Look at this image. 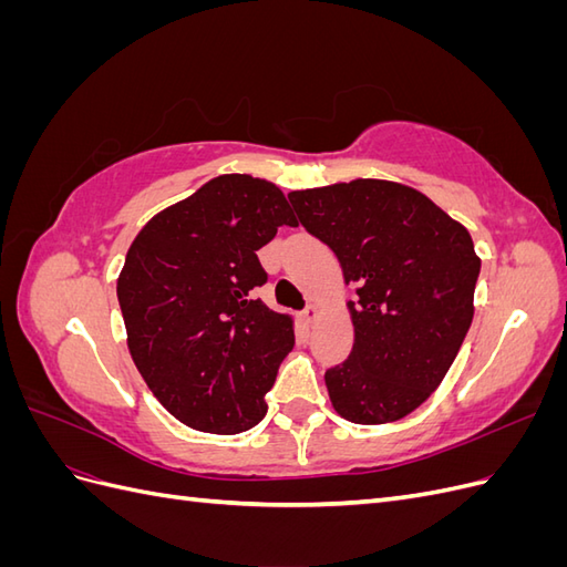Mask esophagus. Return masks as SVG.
Returning a JSON list of instances; mask_svg holds the SVG:
<instances>
[{"label":"esophagus","instance_id":"34e87169","mask_svg":"<svg viewBox=\"0 0 567 567\" xmlns=\"http://www.w3.org/2000/svg\"><path fill=\"white\" fill-rule=\"evenodd\" d=\"M319 317V310H317V305H307L305 310H302V319H305V323H315V319Z\"/></svg>","mask_w":567,"mask_h":567}]
</instances>
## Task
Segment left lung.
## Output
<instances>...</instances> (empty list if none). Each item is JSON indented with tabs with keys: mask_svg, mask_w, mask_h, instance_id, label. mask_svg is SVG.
Here are the masks:
<instances>
[{
	"mask_svg": "<svg viewBox=\"0 0 567 567\" xmlns=\"http://www.w3.org/2000/svg\"><path fill=\"white\" fill-rule=\"evenodd\" d=\"M288 200L357 286L352 352L323 373L333 409L362 425L404 419L437 390L471 329L480 257L468 229L416 188L385 179L305 188Z\"/></svg>",
	"mask_w": 567,
	"mask_h": 567,
	"instance_id": "obj_1",
	"label": "left lung"
}]
</instances>
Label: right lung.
I'll use <instances>...</instances> for the list:
<instances>
[{"label": "right lung", "mask_w": 567, "mask_h": 567, "mask_svg": "<svg viewBox=\"0 0 567 567\" xmlns=\"http://www.w3.org/2000/svg\"><path fill=\"white\" fill-rule=\"evenodd\" d=\"M298 221L281 188L221 175L153 217L132 241L117 302L136 369L194 431L236 435L267 414L265 394L293 350V319L252 300L257 250Z\"/></svg>", "instance_id": "add662e5"}]
</instances>
